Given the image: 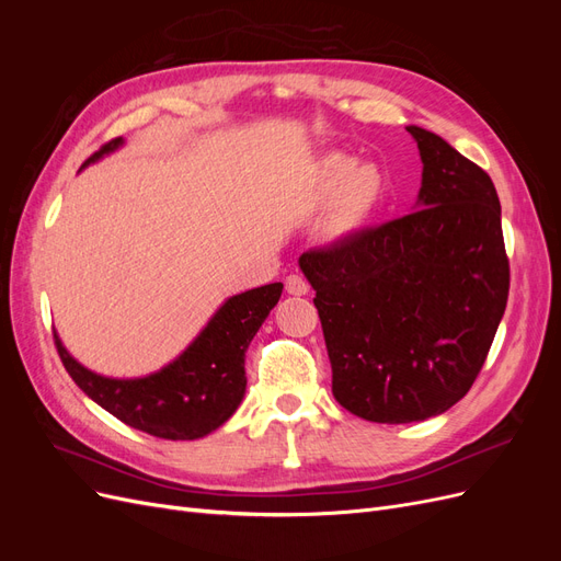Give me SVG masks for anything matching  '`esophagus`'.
<instances>
[{"label": "esophagus", "instance_id": "1", "mask_svg": "<svg viewBox=\"0 0 561 561\" xmlns=\"http://www.w3.org/2000/svg\"><path fill=\"white\" fill-rule=\"evenodd\" d=\"M285 290H287V295L301 297V295L309 293V283L304 280L301 276H297V274H290V276L285 278Z\"/></svg>", "mask_w": 561, "mask_h": 561}]
</instances>
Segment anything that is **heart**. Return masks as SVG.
<instances>
[{
	"instance_id": "b5f03b06",
	"label": "heart",
	"mask_w": 561,
	"mask_h": 561,
	"mask_svg": "<svg viewBox=\"0 0 561 561\" xmlns=\"http://www.w3.org/2000/svg\"><path fill=\"white\" fill-rule=\"evenodd\" d=\"M383 190L386 182L375 163L355 165L344 154L322 157L313 171L311 201L316 206L335 201L325 219L328 239L344 241L358 233L379 208Z\"/></svg>"
}]
</instances>
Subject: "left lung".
Returning a JSON list of instances; mask_svg holds the SVG:
<instances>
[{"label": "left lung", "instance_id": "obj_1", "mask_svg": "<svg viewBox=\"0 0 561 561\" xmlns=\"http://www.w3.org/2000/svg\"><path fill=\"white\" fill-rule=\"evenodd\" d=\"M407 130L423 163L414 213L299 257L332 393L375 423L423 421L461 400L511 287L494 182L439 135Z\"/></svg>", "mask_w": 561, "mask_h": 561}]
</instances>
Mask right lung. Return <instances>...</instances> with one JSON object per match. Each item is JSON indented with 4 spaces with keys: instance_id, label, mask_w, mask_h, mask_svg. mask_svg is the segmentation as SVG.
<instances>
[{
    "instance_id": "1",
    "label": "right lung",
    "mask_w": 561,
    "mask_h": 561,
    "mask_svg": "<svg viewBox=\"0 0 561 561\" xmlns=\"http://www.w3.org/2000/svg\"><path fill=\"white\" fill-rule=\"evenodd\" d=\"M118 147L124 138L95 151L83 168ZM280 293L283 283H268L229 297L175 360L145 377L98 375L65 348L58 332L56 346L75 383L126 426L163 439H198L222 426L243 402L245 351Z\"/></svg>"
}]
</instances>
